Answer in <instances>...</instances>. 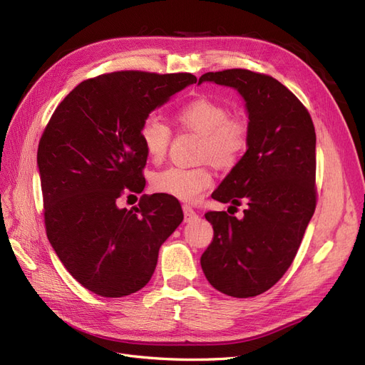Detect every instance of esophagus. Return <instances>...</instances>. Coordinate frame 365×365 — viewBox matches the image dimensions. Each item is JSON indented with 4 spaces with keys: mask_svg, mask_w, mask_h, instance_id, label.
Here are the masks:
<instances>
[{
    "mask_svg": "<svg viewBox=\"0 0 365 365\" xmlns=\"http://www.w3.org/2000/svg\"><path fill=\"white\" fill-rule=\"evenodd\" d=\"M182 212H184V220L185 222H193L195 219H197V213L190 205H182Z\"/></svg>",
    "mask_w": 365,
    "mask_h": 365,
    "instance_id": "1",
    "label": "esophagus"
}]
</instances>
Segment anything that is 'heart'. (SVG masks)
Returning <instances> with one entry per match:
<instances>
[{"label": "heart", "instance_id": "1", "mask_svg": "<svg viewBox=\"0 0 365 365\" xmlns=\"http://www.w3.org/2000/svg\"><path fill=\"white\" fill-rule=\"evenodd\" d=\"M180 123L202 135L200 157L212 160L219 168H233L248 146V125L242 118L230 117L228 108L210 98H196L176 114ZM141 145L149 158H164L170 143V129L157 117H148L140 129ZM213 184L207 168H168L153 175L152 185L158 193L184 202H195Z\"/></svg>", "mask_w": 365, "mask_h": 365}]
</instances>
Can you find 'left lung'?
<instances>
[{
  "mask_svg": "<svg viewBox=\"0 0 365 365\" xmlns=\"http://www.w3.org/2000/svg\"><path fill=\"white\" fill-rule=\"evenodd\" d=\"M202 82L235 88L245 101L248 149L212 193L244 217L208 212L213 240L201 267L215 289L256 297L277 283L300 248L315 205V128L303 103L274 77L233 68Z\"/></svg>",
  "mask_w": 365,
  "mask_h": 365,
  "instance_id": "left-lung-1",
  "label": "left lung"
}]
</instances>
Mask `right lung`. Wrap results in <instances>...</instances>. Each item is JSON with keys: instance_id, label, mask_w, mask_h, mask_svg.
Wrapping results in <instances>:
<instances>
[{"instance_id": "obj_1", "label": "right lung", "mask_w": 365, "mask_h": 365, "mask_svg": "<svg viewBox=\"0 0 365 365\" xmlns=\"http://www.w3.org/2000/svg\"><path fill=\"white\" fill-rule=\"evenodd\" d=\"M192 83L190 73L97 76L63 98L43 130L38 169L47 237L88 291L117 298L145 288L160 247L182 222L178 200L168 195H143L130 210L117 201L146 185L143 121Z\"/></svg>"}]
</instances>
